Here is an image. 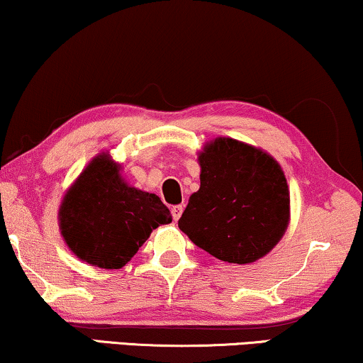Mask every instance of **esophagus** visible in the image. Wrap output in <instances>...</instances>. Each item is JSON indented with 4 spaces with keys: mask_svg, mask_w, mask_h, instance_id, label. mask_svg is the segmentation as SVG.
I'll return each instance as SVG.
<instances>
[{
    "mask_svg": "<svg viewBox=\"0 0 363 363\" xmlns=\"http://www.w3.org/2000/svg\"><path fill=\"white\" fill-rule=\"evenodd\" d=\"M183 205H177V206H173L172 208V216H173V220L175 221H178L180 220V216H182V213H183Z\"/></svg>",
    "mask_w": 363,
    "mask_h": 363,
    "instance_id": "esophagus-1",
    "label": "esophagus"
}]
</instances>
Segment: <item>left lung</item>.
Segmentation results:
<instances>
[{
	"instance_id": "8db88e82",
	"label": "left lung",
	"mask_w": 363,
	"mask_h": 363,
	"mask_svg": "<svg viewBox=\"0 0 363 363\" xmlns=\"http://www.w3.org/2000/svg\"><path fill=\"white\" fill-rule=\"evenodd\" d=\"M200 190L178 228L198 247L235 264H250L274 247L289 225V188L269 153L230 137L198 155Z\"/></svg>"
}]
</instances>
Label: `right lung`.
Wrapping results in <instances>:
<instances>
[{
    "label": "right lung",
    "instance_id": "add662e5",
    "mask_svg": "<svg viewBox=\"0 0 363 363\" xmlns=\"http://www.w3.org/2000/svg\"><path fill=\"white\" fill-rule=\"evenodd\" d=\"M168 223L170 210L160 198L128 186L121 165L107 153L84 168L59 206V228L69 250L102 269L125 266L150 233Z\"/></svg>",
    "mask_w": 363,
    "mask_h": 363
}]
</instances>
